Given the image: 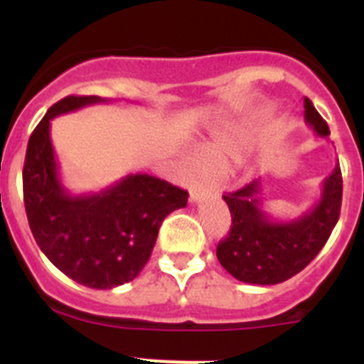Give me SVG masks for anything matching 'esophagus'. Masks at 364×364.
Returning a JSON list of instances; mask_svg holds the SVG:
<instances>
[{
  "instance_id": "esophagus-1",
  "label": "esophagus",
  "mask_w": 364,
  "mask_h": 364,
  "mask_svg": "<svg viewBox=\"0 0 364 364\" xmlns=\"http://www.w3.org/2000/svg\"><path fill=\"white\" fill-rule=\"evenodd\" d=\"M205 193H208V188H205V186H202V184L191 186V189H189V200L195 204V202H198L202 197H204Z\"/></svg>"
}]
</instances>
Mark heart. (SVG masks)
I'll use <instances>...</instances> for the list:
<instances>
[{"label":"heart","instance_id":"b5f03b06","mask_svg":"<svg viewBox=\"0 0 364 364\" xmlns=\"http://www.w3.org/2000/svg\"><path fill=\"white\" fill-rule=\"evenodd\" d=\"M244 149V134L237 131H224V133H215L202 144L200 160L204 166L211 169H224L231 162L239 160L242 156ZM197 162L195 159H189L188 164L193 166Z\"/></svg>","mask_w":364,"mask_h":364}]
</instances>
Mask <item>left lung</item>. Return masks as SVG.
Masks as SVG:
<instances>
[{
	"instance_id": "left-lung-1",
	"label": "left lung",
	"mask_w": 364,
	"mask_h": 364,
	"mask_svg": "<svg viewBox=\"0 0 364 364\" xmlns=\"http://www.w3.org/2000/svg\"><path fill=\"white\" fill-rule=\"evenodd\" d=\"M304 120L319 136L330 129L311 100L304 98ZM260 178L222 195L231 213V228L217 246L222 268L247 284H279L306 268L336 228L343 200L339 162L324 178L319 202L290 222L272 220L262 211Z\"/></svg>"
}]
</instances>
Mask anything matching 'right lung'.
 <instances>
[{"instance_id":"1","label":"right lung","mask_w":364,"mask_h":364,"mask_svg":"<svg viewBox=\"0 0 364 364\" xmlns=\"http://www.w3.org/2000/svg\"><path fill=\"white\" fill-rule=\"evenodd\" d=\"M98 102L105 100L67 96L41 118L25 154L23 200L28 226L45 257L73 281L111 290L142 272L164 218L186 208L189 193L138 173L100 193L69 195L58 175L50 120Z\"/></svg>"}]
</instances>
